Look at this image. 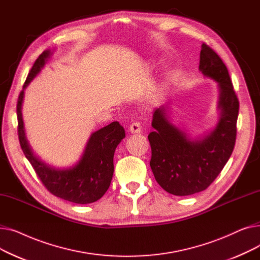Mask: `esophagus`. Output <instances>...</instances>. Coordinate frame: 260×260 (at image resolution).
<instances>
[{
    "mask_svg": "<svg viewBox=\"0 0 260 260\" xmlns=\"http://www.w3.org/2000/svg\"><path fill=\"white\" fill-rule=\"evenodd\" d=\"M128 131L132 134H138V133L141 132V124H140L139 122H134V123H132V124H131Z\"/></svg>",
    "mask_w": 260,
    "mask_h": 260,
    "instance_id": "obj_1",
    "label": "esophagus"
}]
</instances>
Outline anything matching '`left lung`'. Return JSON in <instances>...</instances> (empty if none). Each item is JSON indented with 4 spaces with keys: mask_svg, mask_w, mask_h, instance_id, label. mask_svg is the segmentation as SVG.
Listing matches in <instances>:
<instances>
[{
    "mask_svg": "<svg viewBox=\"0 0 260 260\" xmlns=\"http://www.w3.org/2000/svg\"><path fill=\"white\" fill-rule=\"evenodd\" d=\"M199 71L215 80L219 90V120L216 127L202 138L192 139L170 121L167 108L153 115L148 141L152 148L149 166L156 181L168 193L187 196L201 192L220 174L233 153L239 101L228 68L220 57L206 43L201 45Z\"/></svg>",
    "mask_w": 260,
    "mask_h": 260,
    "instance_id": "8db88e82",
    "label": "left lung"
}]
</instances>
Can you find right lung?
<instances>
[{"label":"right lung","mask_w":260,"mask_h":260,"mask_svg":"<svg viewBox=\"0 0 260 260\" xmlns=\"http://www.w3.org/2000/svg\"><path fill=\"white\" fill-rule=\"evenodd\" d=\"M51 54L49 49L40 54L27 76L23 90L20 92L17 104L20 144L40 180L52 195L74 203H91L99 200L111 185L114 174V154L118 144L125 137V131L119 122L115 121L92 133L83 155L77 165L71 168L50 167L34 154L26 138L22 118L24 90L44 67Z\"/></svg>","instance_id":"right-lung-1"}]
</instances>
